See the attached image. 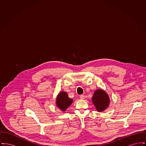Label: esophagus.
Here are the masks:
<instances>
[{"instance_id": "1", "label": "esophagus", "mask_w": 146, "mask_h": 146, "mask_svg": "<svg viewBox=\"0 0 146 146\" xmlns=\"http://www.w3.org/2000/svg\"><path fill=\"white\" fill-rule=\"evenodd\" d=\"M80 98L81 99H82V100H84V99L85 98V96H84V95H81L80 96Z\"/></svg>"}]
</instances>
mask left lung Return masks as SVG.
I'll return each mask as SVG.
<instances>
[{"instance_id":"obj_1","label":"left lung","mask_w":146,"mask_h":146,"mask_svg":"<svg viewBox=\"0 0 146 146\" xmlns=\"http://www.w3.org/2000/svg\"><path fill=\"white\" fill-rule=\"evenodd\" d=\"M92 101L98 111H104L109 106L110 100L108 94L103 90L97 89L95 91L92 97Z\"/></svg>"}]
</instances>
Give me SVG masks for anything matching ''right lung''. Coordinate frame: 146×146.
Instances as JSON below:
<instances>
[{"label": "right lung", "mask_w": 146, "mask_h": 146, "mask_svg": "<svg viewBox=\"0 0 146 146\" xmlns=\"http://www.w3.org/2000/svg\"><path fill=\"white\" fill-rule=\"evenodd\" d=\"M73 102V99L68 97L66 92L61 91L56 98V106L62 111H65Z\"/></svg>", "instance_id": "right-lung-1"}]
</instances>
